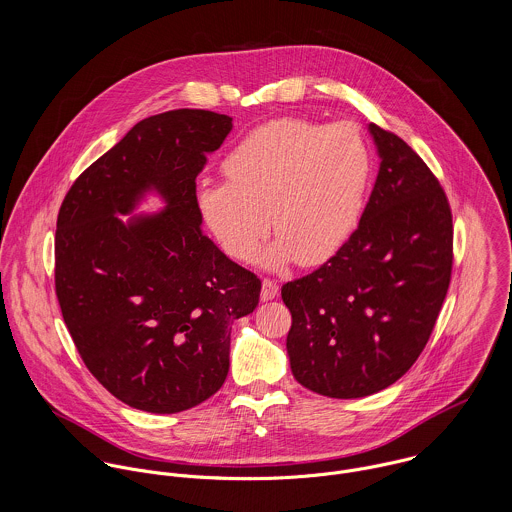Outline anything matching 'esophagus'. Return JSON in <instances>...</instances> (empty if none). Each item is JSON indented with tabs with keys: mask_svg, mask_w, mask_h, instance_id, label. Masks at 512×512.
Instances as JSON below:
<instances>
[{
	"mask_svg": "<svg viewBox=\"0 0 512 512\" xmlns=\"http://www.w3.org/2000/svg\"><path fill=\"white\" fill-rule=\"evenodd\" d=\"M278 286L272 282V280H264L262 282V293H260V297H262V301H270V299H274V297H278Z\"/></svg>",
	"mask_w": 512,
	"mask_h": 512,
	"instance_id": "esophagus-1",
	"label": "esophagus"
}]
</instances>
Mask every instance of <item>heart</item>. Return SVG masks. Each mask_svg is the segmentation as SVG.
I'll use <instances>...</instances> for the list:
<instances>
[{
  "instance_id": "obj_1",
  "label": "heart",
  "mask_w": 512,
  "mask_h": 512,
  "mask_svg": "<svg viewBox=\"0 0 512 512\" xmlns=\"http://www.w3.org/2000/svg\"><path fill=\"white\" fill-rule=\"evenodd\" d=\"M228 181L201 179L195 205L220 248L250 260L272 228L260 264L311 266L335 254L365 207L372 155L351 122L321 126L278 118L252 130L222 163Z\"/></svg>"
}]
</instances>
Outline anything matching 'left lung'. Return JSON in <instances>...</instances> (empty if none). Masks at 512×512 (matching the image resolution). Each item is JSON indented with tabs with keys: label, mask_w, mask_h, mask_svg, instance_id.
Returning <instances> with one entry per match:
<instances>
[{
	"label": "left lung",
	"mask_w": 512,
	"mask_h": 512,
	"mask_svg": "<svg viewBox=\"0 0 512 512\" xmlns=\"http://www.w3.org/2000/svg\"><path fill=\"white\" fill-rule=\"evenodd\" d=\"M380 157L357 230L313 274L288 282L295 380L329 398L394 384L424 351L451 278L453 224L438 179L398 136L368 124Z\"/></svg>",
	"instance_id": "1"
}]
</instances>
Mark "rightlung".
Returning <instances> with one entry per match:
<instances>
[{
	"label": "right lung",
	"mask_w": 512,
	"mask_h": 512,
	"mask_svg": "<svg viewBox=\"0 0 512 512\" xmlns=\"http://www.w3.org/2000/svg\"><path fill=\"white\" fill-rule=\"evenodd\" d=\"M230 130V116L209 110L149 116L74 181L59 211L63 319L92 376L144 412L211 398L228 374L232 323L260 299V280L203 234L195 205V179ZM149 194L164 209L134 216Z\"/></svg>",
	"instance_id": "right-lung-1"
}]
</instances>
